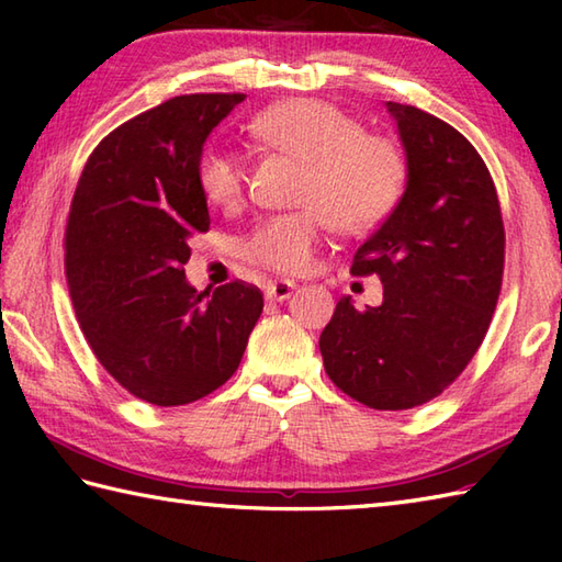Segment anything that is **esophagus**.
<instances>
[{
    "label": "esophagus",
    "instance_id": "1",
    "mask_svg": "<svg viewBox=\"0 0 562 562\" xmlns=\"http://www.w3.org/2000/svg\"><path fill=\"white\" fill-rule=\"evenodd\" d=\"M296 284L290 282V280H274V282H268L266 288V296L272 302H288L290 296L294 294Z\"/></svg>",
    "mask_w": 562,
    "mask_h": 562
}]
</instances>
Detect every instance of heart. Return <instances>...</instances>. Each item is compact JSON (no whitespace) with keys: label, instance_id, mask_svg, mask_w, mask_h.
I'll use <instances>...</instances> for the list:
<instances>
[{"label":"heart","instance_id":"1","mask_svg":"<svg viewBox=\"0 0 562 562\" xmlns=\"http://www.w3.org/2000/svg\"><path fill=\"white\" fill-rule=\"evenodd\" d=\"M254 135L304 164L296 188L302 210L260 220L244 238V258L274 272L312 266L328 224L362 234L386 217L405 183L408 161L386 135L364 133L360 121L316 99H290L260 113ZM198 186L207 202L234 207L248 186L241 157L210 149L198 161Z\"/></svg>","mask_w":562,"mask_h":562}]
</instances>
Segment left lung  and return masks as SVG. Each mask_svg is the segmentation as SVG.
Returning <instances> with one entry per match:
<instances>
[{"label": "left lung", "mask_w": 562, "mask_h": 562, "mask_svg": "<svg viewBox=\"0 0 562 562\" xmlns=\"http://www.w3.org/2000/svg\"><path fill=\"white\" fill-rule=\"evenodd\" d=\"M408 181L350 272L379 274L381 306L342 296L318 348L342 393L376 411L439 396L479 352L505 270V226L485 161L459 130L389 101Z\"/></svg>", "instance_id": "left-lung-1"}]
</instances>
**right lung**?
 <instances>
[{"label":"right lung","mask_w":562,"mask_h":562,"mask_svg":"<svg viewBox=\"0 0 562 562\" xmlns=\"http://www.w3.org/2000/svg\"><path fill=\"white\" fill-rule=\"evenodd\" d=\"M244 93H190L139 113L91 151L69 207L65 272L89 348L151 405H186L241 362L262 294L241 280L198 292L188 241L210 229L198 161Z\"/></svg>","instance_id":"right-lung-1"}]
</instances>
